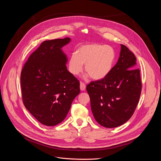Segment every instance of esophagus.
<instances>
[{
  "instance_id": "1",
  "label": "esophagus",
  "mask_w": 161,
  "mask_h": 161,
  "mask_svg": "<svg viewBox=\"0 0 161 161\" xmlns=\"http://www.w3.org/2000/svg\"><path fill=\"white\" fill-rule=\"evenodd\" d=\"M86 88V85L83 82H80V90L82 91H84Z\"/></svg>"
}]
</instances>
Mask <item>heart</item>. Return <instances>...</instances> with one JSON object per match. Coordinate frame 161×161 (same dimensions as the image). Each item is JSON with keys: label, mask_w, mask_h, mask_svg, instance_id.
<instances>
[{"label": "heart", "mask_w": 161, "mask_h": 161, "mask_svg": "<svg viewBox=\"0 0 161 161\" xmlns=\"http://www.w3.org/2000/svg\"><path fill=\"white\" fill-rule=\"evenodd\" d=\"M116 58L114 50L108 45L99 44H84L80 47L77 53H73L69 61V71L73 75H78L85 64V77L94 80L105 78L111 71Z\"/></svg>", "instance_id": "obj_1"}]
</instances>
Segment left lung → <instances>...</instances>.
I'll use <instances>...</instances> for the list:
<instances>
[{"label": "left lung", "instance_id": "left-lung-1", "mask_svg": "<svg viewBox=\"0 0 161 161\" xmlns=\"http://www.w3.org/2000/svg\"><path fill=\"white\" fill-rule=\"evenodd\" d=\"M136 68L135 55L121 44L118 62L108 76L86 86L91 110L101 125L117 127L132 117L142 92L140 71Z\"/></svg>", "mask_w": 161, "mask_h": 161}]
</instances>
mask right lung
Instances as JSON below:
<instances>
[{"instance_id": "add662e5", "label": "right lung", "mask_w": 161, "mask_h": 161, "mask_svg": "<svg viewBox=\"0 0 161 161\" xmlns=\"http://www.w3.org/2000/svg\"><path fill=\"white\" fill-rule=\"evenodd\" d=\"M71 39L42 42L25 64L21 73L23 102L40 123L55 126L62 122L80 94V82L69 71L62 48Z\"/></svg>"}]
</instances>
